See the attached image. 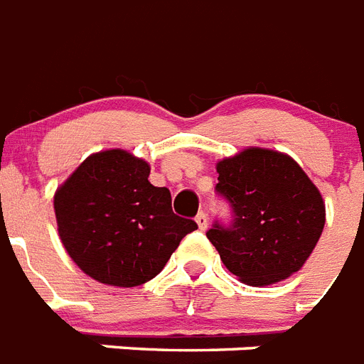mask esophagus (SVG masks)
Segmentation results:
<instances>
[{"instance_id":"obj_1","label":"esophagus","mask_w":364,"mask_h":364,"mask_svg":"<svg viewBox=\"0 0 364 364\" xmlns=\"http://www.w3.org/2000/svg\"><path fill=\"white\" fill-rule=\"evenodd\" d=\"M196 225H198L200 230H205V228H208V215H205L204 211L196 215Z\"/></svg>"}]
</instances>
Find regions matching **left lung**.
<instances>
[{
  "mask_svg": "<svg viewBox=\"0 0 364 364\" xmlns=\"http://www.w3.org/2000/svg\"><path fill=\"white\" fill-rule=\"evenodd\" d=\"M217 193L232 205V225L210 240L240 282L264 287L299 272L325 227L319 188L289 154L249 147L217 162Z\"/></svg>",
  "mask_w": 364,
  "mask_h": 364,
  "instance_id": "1",
  "label": "left lung"
}]
</instances>
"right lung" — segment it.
Segmentation results:
<instances>
[{
    "label": "right lung",
    "mask_w": 364,
    "mask_h": 364,
    "mask_svg": "<svg viewBox=\"0 0 364 364\" xmlns=\"http://www.w3.org/2000/svg\"><path fill=\"white\" fill-rule=\"evenodd\" d=\"M151 166L124 149L90 154L54 193L58 236L87 276L111 287L153 279L188 232L166 187L149 183Z\"/></svg>",
    "instance_id": "add662e5"
}]
</instances>
